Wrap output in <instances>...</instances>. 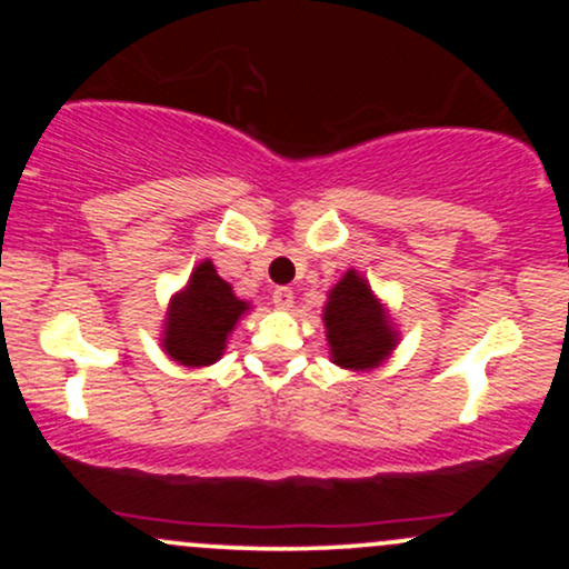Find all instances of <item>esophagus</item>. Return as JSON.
<instances>
[{"label":"esophagus","mask_w":569,"mask_h":569,"mask_svg":"<svg viewBox=\"0 0 569 569\" xmlns=\"http://www.w3.org/2000/svg\"><path fill=\"white\" fill-rule=\"evenodd\" d=\"M272 305H276L278 310H291V307H293L291 289H276V291H272Z\"/></svg>","instance_id":"esophagus-1"}]
</instances>
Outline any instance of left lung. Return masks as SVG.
Masks as SVG:
<instances>
[{"label": "left lung", "mask_w": 569, "mask_h": 569, "mask_svg": "<svg viewBox=\"0 0 569 569\" xmlns=\"http://www.w3.org/2000/svg\"><path fill=\"white\" fill-rule=\"evenodd\" d=\"M323 326L331 363L350 371L382 367L401 342L388 305L352 267L329 291L323 305Z\"/></svg>", "instance_id": "left-lung-1"}]
</instances>
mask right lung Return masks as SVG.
Masks as SVG:
<instances>
[{
  "mask_svg": "<svg viewBox=\"0 0 569 569\" xmlns=\"http://www.w3.org/2000/svg\"><path fill=\"white\" fill-rule=\"evenodd\" d=\"M248 310L251 302L232 291L211 259H202L192 267L184 289L168 302L160 335L162 350L181 367H211L224 356L227 339Z\"/></svg>",
  "mask_w": 569,
  "mask_h": 569,
  "instance_id": "right-lung-1",
  "label": "right lung"
}]
</instances>
